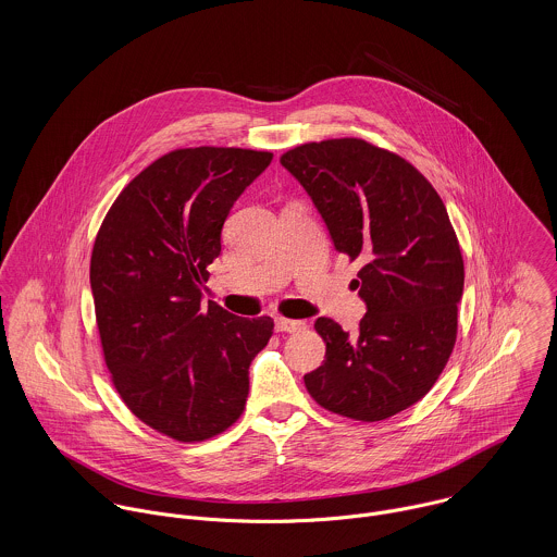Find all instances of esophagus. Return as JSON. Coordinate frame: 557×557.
Instances as JSON below:
<instances>
[{"instance_id": "34e87169", "label": "esophagus", "mask_w": 557, "mask_h": 557, "mask_svg": "<svg viewBox=\"0 0 557 557\" xmlns=\"http://www.w3.org/2000/svg\"><path fill=\"white\" fill-rule=\"evenodd\" d=\"M305 327H307V323L300 321V319H276V330H278V332H300V330H305Z\"/></svg>"}]
</instances>
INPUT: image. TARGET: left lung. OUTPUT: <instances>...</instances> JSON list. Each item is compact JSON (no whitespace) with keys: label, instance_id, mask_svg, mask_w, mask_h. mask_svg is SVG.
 Segmentation results:
<instances>
[{"label":"left lung","instance_id":"8db88e82","mask_svg":"<svg viewBox=\"0 0 557 557\" xmlns=\"http://www.w3.org/2000/svg\"><path fill=\"white\" fill-rule=\"evenodd\" d=\"M281 164L302 184L332 244L358 272L360 332L319 318L323 364L305 375L321 407L362 422L424 397L457 341L463 257L444 201L407 160L362 139L298 146Z\"/></svg>","mask_w":557,"mask_h":557}]
</instances>
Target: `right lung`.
<instances>
[{"label": "right lung", "mask_w": 557, "mask_h": 557, "mask_svg": "<svg viewBox=\"0 0 557 557\" xmlns=\"http://www.w3.org/2000/svg\"><path fill=\"white\" fill-rule=\"evenodd\" d=\"M270 152L186 148L146 166L115 199L94 242L89 283L107 369L122 400L177 442L230 429L248 367L274 321L201 307L208 265L246 186Z\"/></svg>", "instance_id": "add662e5"}]
</instances>
